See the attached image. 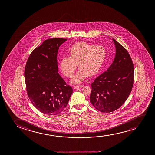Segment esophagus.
Wrapping results in <instances>:
<instances>
[{"instance_id": "1", "label": "esophagus", "mask_w": 155, "mask_h": 155, "mask_svg": "<svg viewBox=\"0 0 155 155\" xmlns=\"http://www.w3.org/2000/svg\"><path fill=\"white\" fill-rule=\"evenodd\" d=\"M83 87L81 85H77V86H74V89H78V88H81V87Z\"/></svg>"}]
</instances>
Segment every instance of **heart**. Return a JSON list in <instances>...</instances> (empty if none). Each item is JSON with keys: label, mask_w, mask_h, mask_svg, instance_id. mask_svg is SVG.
Returning <instances> with one entry per match:
<instances>
[{"label": "heart", "mask_w": 155, "mask_h": 155, "mask_svg": "<svg viewBox=\"0 0 155 155\" xmlns=\"http://www.w3.org/2000/svg\"><path fill=\"white\" fill-rule=\"evenodd\" d=\"M70 57H64L60 61V68L66 77L73 76L77 64L80 70L71 81L73 84L82 82L87 76L96 74L104 64L106 50L102 45H91L85 42L74 43L69 49Z\"/></svg>", "instance_id": "b5f03b06"}]
</instances>
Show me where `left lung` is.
Instances as JSON below:
<instances>
[{"label": "left lung", "instance_id": "left-lung-1", "mask_svg": "<svg viewBox=\"0 0 155 155\" xmlns=\"http://www.w3.org/2000/svg\"><path fill=\"white\" fill-rule=\"evenodd\" d=\"M115 48L114 59L107 71L91 84L90 102L102 112L117 110L127 100L134 84V64L125 48L112 38Z\"/></svg>", "mask_w": 155, "mask_h": 155}]
</instances>
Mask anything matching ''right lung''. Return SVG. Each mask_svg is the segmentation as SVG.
<instances>
[{"mask_svg":"<svg viewBox=\"0 0 155 155\" xmlns=\"http://www.w3.org/2000/svg\"><path fill=\"white\" fill-rule=\"evenodd\" d=\"M63 38L45 40L30 54L24 76L26 91L35 107L47 115L61 112L68 104L72 88L58 73L57 54Z\"/></svg>","mask_w":155,"mask_h":155,"instance_id":"right-lung-1","label":"right lung"}]
</instances>
